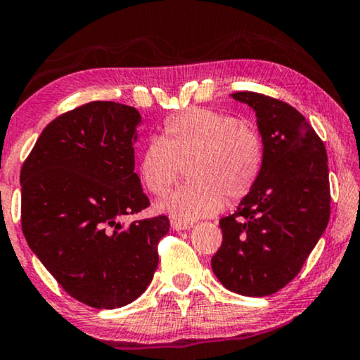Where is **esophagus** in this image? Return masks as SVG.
<instances>
[{
	"mask_svg": "<svg viewBox=\"0 0 360 360\" xmlns=\"http://www.w3.org/2000/svg\"><path fill=\"white\" fill-rule=\"evenodd\" d=\"M170 226H172V229H174V231H185V229H190V224H188V223H181V221H176V219L172 221Z\"/></svg>",
	"mask_w": 360,
	"mask_h": 360,
	"instance_id": "34e87169",
	"label": "esophagus"
}]
</instances>
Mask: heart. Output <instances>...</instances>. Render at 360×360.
<instances>
[{
    "label": "heart",
    "mask_w": 360,
    "mask_h": 360,
    "mask_svg": "<svg viewBox=\"0 0 360 360\" xmlns=\"http://www.w3.org/2000/svg\"><path fill=\"white\" fill-rule=\"evenodd\" d=\"M264 159L262 136L254 126L226 112L190 108L170 116L160 136L144 146L137 174L146 190L160 196L185 167L188 184L157 201L155 210L190 223L218 213L224 198H245L257 185Z\"/></svg>",
    "instance_id": "heart-1"
}]
</instances>
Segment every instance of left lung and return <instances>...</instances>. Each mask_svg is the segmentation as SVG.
I'll return each instance as SVG.
<instances>
[{
    "mask_svg": "<svg viewBox=\"0 0 360 360\" xmlns=\"http://www.w3.org/2000/svg\"><path fill=\"white\" fill-rule=\"evenodd\" d=\"M231 96L255 111L265 159L254 190L219 219L223 244L211 267L231 292L269 297L297 277L328 226L326 147L288 103L254 91Z\"/></svg>",
    "mask_w": 360,
    "mask_h": 360,
    "instance_id": "left-lung-1",
    "label": "left lung"
}]
</instances>
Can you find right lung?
I'll use <instances>...</instances> for the list:
<instances>
[{
	"label": "right lung",
	"mask_w": 360,
	"mask_h": 360,
	"mask_svg": "<svg viewBox=\"0 0 360 360\" xmlns=\"http://www.w3.org/2000/svg\"><path fill=\"white\" fill-rule=\"evenodd\" d=\"M136 108L91 101L49 122L21 169L29 248L62 288L98 309L146 292L167 216L122 223L149 206L134 172Z\"/></svg>",
	"instance_id": "add662e5"
}]
</instances>
